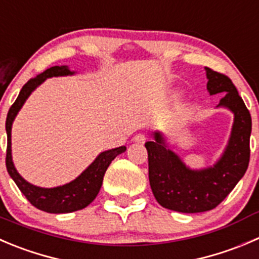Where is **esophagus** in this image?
<instances>
[{
  "label": "esophagus",
  "instance_id": "obj_1",
  "mask_svg": "<svg viewBox=\"0 0 259 259\" xmlns=\"http://www.w3.org/2000/svg\"><path fill=\"white\" fill-rule=\"evenodd\" d=\"M133 140H134L135 143H145V140H147V135L137 134V135H134Z\"/></svg>",
  "mask_w": 259,
  "mask_h": 259
}]
</instances>
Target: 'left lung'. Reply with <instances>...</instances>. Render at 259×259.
<instances>
[{"label": "left lung", "instance_id": "left-lung-1", "mask_svg": "<svg viewBox=\"0 0 259 259\" xmlns=\"http://www.w3.org/2000/svg\"><path fill=\"white\" fill-rule=\"evenodd\" d=\"M210 95L224 94L218 107L234 114L232 134L222 157L212 167L191 169L168 148L160 132L145 143L149 163V182L158 204L186 214L204 212L217 207L232 192L249 164L252 117L232 79L205 68Z\"/></svg>", "mask_w": 259, "mask_h": 259}]
</instances>
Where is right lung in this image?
Returning a JSON list of instances; mask_svg holds the SVG:
<instances>
[{"mask_svg":"<svg viewBox=\"0 0 259 259\" xmlns=\"http://www.w3.org/2000/svg\"><path fill=\"white\" fill-rule=\"evenodd\" d=\"M74 72H71L67 66H55L47 69L42 73L37 74L35 78H31L24 84L20 91L16 101L14 102L9 110L6 119V133H7V150H6V168L9 175L20 188L24 196L30 201L32 206L41 211L50 212V214H66V212H73L77 210H82L89 206L95 199L101 188L102 180H104L105 172L110 163L115 159L119 154L126 150V147H119L115 149L105 150L97 155L96 159L76 178L69 183L53 188L37 187L31 185L20 176L15 168L12 162L11 154V129L12 122L16 117L17 112L25 104L27 97L37 86L42 83L47 78L58 76H72Z\"/></svg>","mask_w":259,"mask_h":259,"instance_id":"obj_1","label":"right lung"}]
</instances>
